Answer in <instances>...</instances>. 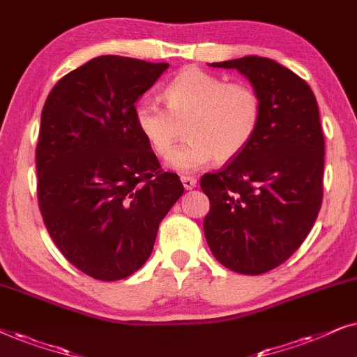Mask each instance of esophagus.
<instances>
[{"mask_svg":"<svg viewBox=\"0 0 357 357\" xmlns=\"http://www.w3.org/2000/svg\"><path fill=\"white\" fill-rule=\"evenodd\" d=\"M181 181H183V186L186 189H192L196 186L197 179L194 178V176H181Z\"/></svg>","mask_w":357,"mask_h":357,"instance_id":"1","label":"esophagus"}]
</instances>
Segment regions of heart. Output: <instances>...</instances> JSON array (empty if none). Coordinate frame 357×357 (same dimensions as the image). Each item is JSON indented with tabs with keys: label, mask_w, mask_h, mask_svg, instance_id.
Returning a JSON list of instances; mask_svg holds the SVG:
<instances>
[{
	"label": "heart",
	"mask_w": 357,
	"mask_h": 357,
	"mask_svg": "<svg viewBox=\"0 0 357 357\" xmlns=\"http://www.w3.org/2000/svg\"><path fill=\"white\" fill-rule=\"evenodd\" d=\"M166 107L151 98L135 106V123L158 156H168L187 126L188 140L169 156L173 169L189 173L211 160L238 156L259 129L263 104L248 83H227L197 66L179 71L165 88Z\"/></svg>",
	"instance_id": "obj_1"
}]
</instances>
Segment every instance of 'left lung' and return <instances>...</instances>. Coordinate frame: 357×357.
Returning a JSON list of instances; mask_svg holds the SVG:
<instances>
[{
  "label": "left lung",
  "instance_id": "8db88e82",
  "mask_svg": "<svg viewBox=\"0 0 357 357\" xmlns=\"http://www.w3.org/2000/svg\"><path fill=\"white\" fill-rule=\"evenodd\" d=\"M212 66L245 75L263 114L251 144L201 178L211 201L204 234L218 263L258 275L296 253L320 212L325 137L318 104L307 82L271 59L250 55Z\"/></svg>",
  "mask_w": 357,
  "mask_h": 357
}]
</instances>
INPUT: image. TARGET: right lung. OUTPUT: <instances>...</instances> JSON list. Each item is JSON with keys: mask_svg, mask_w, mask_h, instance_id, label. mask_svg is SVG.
<instances>
[{"mask_svg": "<svg viewBox=\"0 0 357 357\" xmlns=\"http://www.w3.org/2000/svg\"><path fill=\"white\" fill-rule=\"evenodd\" d=\"M168 63L102 55L52 88L36 149L37 199L56 248L98 281L150 258L160 222L184 188L135 123V102Z\"/></svg>", "mask_w": 357, "mask_h": 357, "instance_id": "right-lung-1", "label": "right lung"}]
</instances>
